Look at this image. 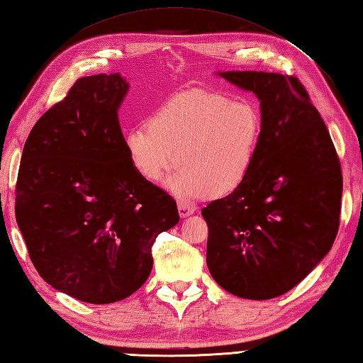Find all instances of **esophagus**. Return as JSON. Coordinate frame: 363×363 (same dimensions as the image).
<instances>
[{"label":"esophagus","mask_w":363,"mask_h":363,"mask_svg":"<svg viewBox=\"0 0 363 363\" xmlns=\"http://www.w3.org/2000/svg\"><path fill=\"white\" fill-rule=\"evenodd\" d=\"M177 211H179V215H181V218H186V217H189V215H191L195 212V209L194 207H191L190 204H187V203H177Z\"/></svg>","instance_id":"34e87169"}]
</instances>
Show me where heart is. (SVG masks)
Instances as JSON below:
<instances>
[{"label":"heart","mask_w":363,"mask_h":363,"mask_svg":"<svg viewBox=\"0 0 363 363\" xmlns=\"http://www.w3.org/2000/svg\"><path fill=\"white\" fill-rule=\"evenodd\" d=\"M260 135L262 118L252 103L196 90L160 104L148 125L126 130L123 145L130 165L150 182L181 165L167 189L195 199L225 196L240 187L256 162Z\"/></svg>","instance_id":"1"}]
</instances>
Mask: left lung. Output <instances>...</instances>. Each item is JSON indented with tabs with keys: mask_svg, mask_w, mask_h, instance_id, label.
Wrapping results in <instances>:
<instances>
[{
	"mask_svg": "<svg viewBox=\"0 0 363 363\" xmlns=\"http://www.w3.org/2000/svg\"><path fill=\"white\" fill-rule=\"evenodd\" d=\"M260 101L262 135L248 177L201 211L207 267L220 287L272 299L330 251L340 225L342 168L320 112L295 76L221 72Z\"/></svg>",
	"mask_w": 363,
	"mask_h": 363,
	"instance_id": "left-lung-1",
	"label": "left lung"
}]
</instances>
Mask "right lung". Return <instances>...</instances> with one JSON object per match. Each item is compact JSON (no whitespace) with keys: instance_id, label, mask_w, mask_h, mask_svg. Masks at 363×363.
Segmentation results:
<instances>
[{"instance_id":"add662e5","label":"right lung","mask_w":363,"mask_h":363,"mask_svg":"<svg viewBox=\"0 0 363 363\" xmlns=\"http://www.w3.org/2000/svg\"><path fill=\"white\" fill-rule=\"evenodd\" d=\"M128 90L120 73L76 81L34 125L18 169L15 217L30 260L51 287L90 304L140 289L154 240L179 221L174 199L128 159Z\"/></svg>"}]
</instances>
